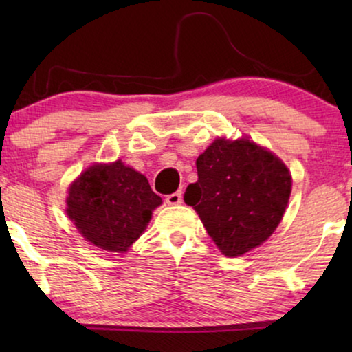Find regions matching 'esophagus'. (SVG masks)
Masks as SVG:
<instances>
[{
  "instance_id": "34e87169",
  "label": "esophagus",
  "mask_w": 352,
  "mask_h": 352,
  "mask_svg": "<svg viewBox=\"0 0 352 352\" xmlns=\"http://www.w3.org/2000/svg\"><path fill=\"white\" fill-rule=\"evenodd\" d=\"M165 200H166L168 205H181V204H182V194H181V190L175 192V194L166 195Z\"/></svg>"
}]
</instances>
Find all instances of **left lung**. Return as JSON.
Returning <instances> with one entry per match:
<instances>
[{
    "label": "left lung",
    "mask_w": 352,
    "mask_h": 352,
    "mask_svg": "<svg viewBox=\"0 0 352 352\" xmlns=\"http://www.w3.org/2000/svg\"><path fill=\"white\" fill-rule=\"evenodd\" d=\"M197 173L184 201L226 256H240L271 237L292 192L290 173L274 153L248 139H216L197 158Z\"/></svg>",
    "instance_id": "obj_1"
}]
</instances>
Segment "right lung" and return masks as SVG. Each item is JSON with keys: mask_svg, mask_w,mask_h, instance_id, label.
I'll use <instances>...</instances> for the list:
<instances>
[{"mask_svg": "<svg viewBox=\"0 0 352 352\" xmlns=\"http://www.w3.org/2000/svg\"><path fill=\"white\" fill-rule=\"evenodd\" d=\"M162 199L122 162L88 168L69 189L67 213L96 247L123 253L144 232Z\"/></svg>", "mask_w": 352, "mask_h": 352, "instance_id": "add662e5", "label": "right lung"}]
</instances>
